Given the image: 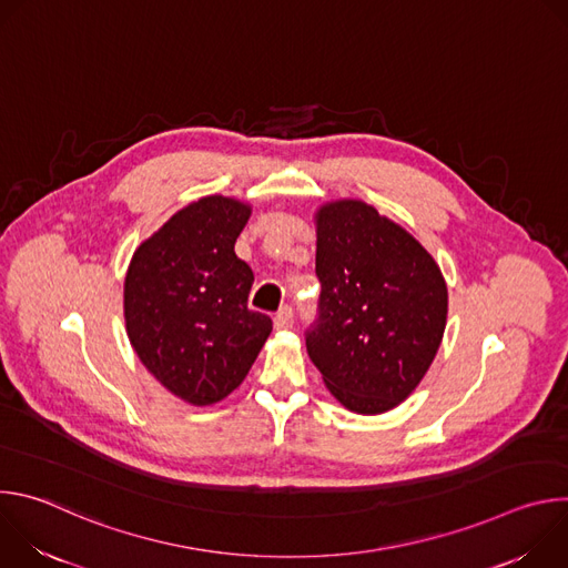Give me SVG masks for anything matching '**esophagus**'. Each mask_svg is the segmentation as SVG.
<instances>
[{
	"label": "esophagus",
	"instance_id": "1",
	"mask_svg": "<svg viewBox=\"0 0 568 568\" xmlns=\"http://www.w3.org/2000/svg\"><path fill=\"white\" fill-rule=\"evenodd\" d=\"M292 323H294V310L290 305H283L274 316V328L287 331V328H292Z\"/></svg>",
	"mask_w": 568,
	"mask_h": 568
}]
</instances>
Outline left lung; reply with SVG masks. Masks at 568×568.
Masks as SVG:
<instances>
[{
	"instance_id": "1",
	"label": "left lung",
	"mask_w": 568,
	"mask_h": 568,
	"mask_svg": "<svg viewBox=\"0 0 568 568\" xmlns=\"http://www.w3.org/2000/svg\"><path fill=\"white\" fill-rule=\"evenodd\" d=\"M314 224L321 298L307 355L348 412H390L440 348L445 276L407 229L362 200L321 204Z\"/></svg>"
}]
</instances>
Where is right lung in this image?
<instances>
[{"mask_svg":"<svg viewBox=\"0 0 568 568\" xmlns=\"http://www.w3.org/2000/svg\"><path fill=\"white\" fill-rule=\"evenodd\" d=\"M252 206L206 195L136 247L123 285L128 339L175 397L206 407L247 377L272 318L247 307L252 267L233 252Z\"/></svg>","mask_w":568,"mask_h":568,"instance_id":"obj_1","label":"right lung"}]
</instances>
